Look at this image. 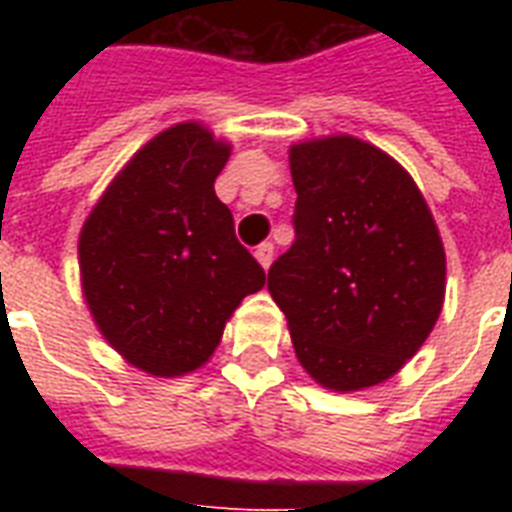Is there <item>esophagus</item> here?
I'll list each match as a JSON object with an SVG mask.
<instances>
[{
    "mask_svg": "<svg viewBox=\"0 0 512 512\" xmlns=\"http://www.w3.org/2000/svg\"><path fill=\"white\" fill-rule=\"evenodd\" d=\"M255 257H257V263L263 265V268H268V265L273 263V244H271V241H263V244L255 249Z\"/></svg>",
    "mask_w": 512,
    "mask_h": 512,
    "instance_id": "esophagus-1",
    "label": "esophagus"
}]
</instances>
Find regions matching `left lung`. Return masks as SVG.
I'll return each mask as SVG.
<instances>
[{
  "label": "left lung",
  "mask_w": 512,
  "mask_h": 512,
  "mask_svg": "<svg viewBox=\"0 0 512 512\" xmlns=\"http://www.w3.org/2000/svg\"><path fill=\"white\" fill-rule=\"evenodd\" d=\"M295 241L268 271L305 372L324 388L388 380L436 327L446 255L404 167L337 135L289 151Z\"/></svg>",
  "instance_id": "obj_1"
}]
</instances>
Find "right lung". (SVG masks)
I'll return each instance as SVG.
<instances>
[{
  "label": "right lung",
  "instance_id": "right-lung-1",
  "mask_svg": "<svg viewBox=\"0 0 512 512\" xmlns=\"http://www.w3.org/2000/svg\"><path fill=\"white\" fill-rule=\"evenodd\" d=\"M228 156L201 124H175L132 156L79 236L95 324L148 374L199 369L241 300L265 284L215 196Z\"/></svg>",
  "mask_w": 512,
  "mask_h": 512
}]
</instances>
